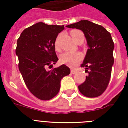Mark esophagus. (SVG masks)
<instances>
[{"instance_id": "obj_1", "label": "esophagus", "mask_w": 128, "mask_h": 128, "mask_svg": "<svg viewBox=\"0 0 128 128\" xmlns=\"http://www.w3.org/2000/svg\"><path fill=\"white\" fill-rule=\"evenodd\" d=\"M76 72H77V70H74V69H71V74H76Z\"/></svg>"}]
</instances>
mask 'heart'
Wrapping results in <instances>:
<instances>
[{
    "mask_svg": "<svg viewBox=\"0 0 128 128\" xmlns=\"http://www.w3.org/2000/svg\"><path fill=\"white\" fill-rule=\"evenodd\" d=\"M70 34L72 36V38L74 39V40L76 42L80 40H84V34L80 30H73L71 31ZM55 46L56 49H58V41H56L55 43ZM82 54L80 52H66L61 54L60 56V62L71 67L76 66V64H78L82 60Z\"/></svg>",
    "mask_w": 128,
    "mask_h": 128,
    "instance_id": "obj_1",
    "label": "heart"
}]
</instances>
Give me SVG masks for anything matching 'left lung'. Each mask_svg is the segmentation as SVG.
<instances>
[{
    "mask_svg": "<svg viewBox=\"0 0 128 128\" xmlns=\"http://www.w3.org/2000/svg\"><path fill=\"white\" fill-rule=\"evenodd\" d=\"M80 29L84 32L88 46L87 53L81 67L88 73L86 80L78 86L82 94L88 98L102 95L107 88L114 64V44L110 33L102 26L87 20L66 26Z\"/></svg>",
    "mask_w": 128,
    "mask_h": 128,
    "instance_id": "1",
    "label": "left lung"
}]
</instances>
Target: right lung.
<instances>
[{"label": "right lung", "instance_id": "add662e5", "mask_svg": "<svg viewBox=\"0 0 128 128\" xmlns=\"http://www.w3.org/2000/svg\"><path fill=\"white\" fill-rule=\"evenodd\" d=\"M64 29V25L38 22L24 29L17 40L19 70L29 91L42 100H49L56 96L61 79L70 73V68L64 64L52 68L58 60L55 41Z\"/></svg>", "mask_w": 128, "mask_h": 128}]
</instances>
